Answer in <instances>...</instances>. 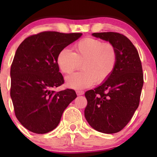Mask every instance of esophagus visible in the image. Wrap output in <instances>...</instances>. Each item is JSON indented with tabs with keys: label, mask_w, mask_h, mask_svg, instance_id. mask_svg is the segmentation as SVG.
<instances>
[{
	"label": "esophagus",
	"mask_w": 157,
	"mask_h": 157,
	"mask_svg": "<svg viewBox=\"0 0 157 157\" xmlns=\"http://www.w3.org/2000/svg\"><path fill=\"white\" fill-rule=\"evenodd\" d=\"M76 93H77V94L78 95V96H80V95L84 94V91H80V90H77V91H76Z\"/></svg>",
	"instance_id": "34e87169"
}]
</instances>
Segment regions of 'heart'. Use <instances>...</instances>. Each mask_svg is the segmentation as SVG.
Listing matches in <instances>:
<instances>
[{"label": "heart", "mask_w": 157, "mask_h": 157, "mask_svg": "<svg viewBox=\"0 0 157 157\" xmlns=\"http://www.w3.org/2000/svg\"><path fill=\"white\" fill-rule=\"evenodd\" d=\"M117 62V52L111 43L88 37L74 46V52L63 48L57 57L58 67L63 74L70 75L80 68L82 71L68 76L66 83L71 89H80L94 82L101 83L113 73Z\"/></svg>", "instance_id": "b5f03b06"}]
</instances>
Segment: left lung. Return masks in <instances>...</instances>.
<instances>
[{
  "instance_id": "obj_1",
  "label": "left lung",
  "mask_w": 157,
  "mask_h": 157,
  "mask_svg": "<svg viewBox=\"0 0 157 157\" xmlns=\"http://www.w3.org/2000/svg\"><path fill=\"white\" fill-rule=\"evenodd\" d=\"M116 48L117 62L103 83L85 93L84 114L94 129L105 134L120 131L128 123L140 104L143 73L138 52L131 40L117 32L93 33Z\"/></svg>"
}]
</instances>
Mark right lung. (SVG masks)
<instances>
[{
  "label": "right lung",
  "instance_id": "1",
  "mask_svg": "<svg viewBox=\"0 0 157 157\" xmlns=\"http://www.w3.org/2000/svg\"><path fill=\"white\" fill-rule=\"evenodd\" d=\"M81 35L43 32L26 37L17 48L11 66L10 96L16 117L29 131L54 130L77 97L75 90L53 89L64 82L57 63L59 52Z\"/></svg>",
  "mask_w": 157,
  "mask_h": 157
}]
</instances>
